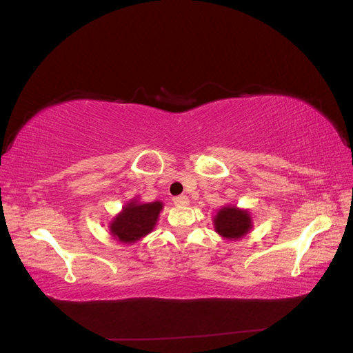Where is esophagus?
Instances as JSON below:
<instances>
[{"label":"esophagus","instance_id":"34e87169","mask_svg":"<svg viewBox=\"0 0 353 353\" xmlns=\"http://www.w3.org/2000/svg\"><path fill=\"white\" fill-rule=\"evenodd\" d=\"M176 206H185L188 205V197L187 196H176L172 199Z\"/></svg>","mask_w":353,"mask_h":353}]
</instances>
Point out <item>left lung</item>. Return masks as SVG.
I'll return each mask as SVG.
<instances>
[{"mask_svg":"<svg viewBox=\"0 0 353 353\" xmlns=\"http://www.w3.org/2000/svg\"><path fill=\"white\" fill-rule=\"evenodd\" d=\"M252 227V219L248 210L237 208H222L215 216L216 232L225 239H240L248 234Z\"/></svg>","mask_w":353,"mask_h":353,"instance_id":"8db88e82","label":"left lung"}]
</instances>
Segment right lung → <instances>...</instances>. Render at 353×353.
<instances>
[{
    "instance_id": "1",
    "label": "right lung",
    "mask_w": 353,
    "mask_h": 353,
    "mask_svg": "<svg viewBox=\"0 0 353 353\" xmlns=\"http://www.w3.org/2000/svg\"><path fill=\"white\" fill-rule=\"evenodd\" d=\"M160 209H162L160 201L144 203V205H138L137 201L128 203L121 215L112 222V236L123 243H132L147 236L154 227Z\"/></svg>"
}]
</instances>
